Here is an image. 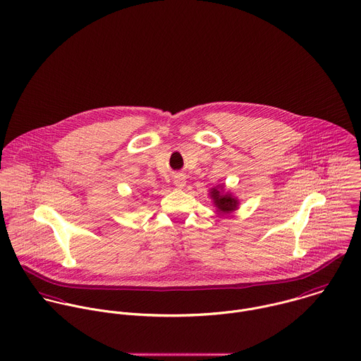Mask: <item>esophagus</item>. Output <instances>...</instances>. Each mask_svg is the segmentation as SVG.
<instances>
[{"mask_svg": "<svg viewBox=\"0 0 361 361\" xmlns=\"http://www.w3.org/2000/svg\"><path fill=\"white\" fill-rule=\"evenodd\" d=\"M173 185L178 188V189H183L185 185H186V176L183 173H176L173 176Z\"/></svg>", "mask_w": 361, "mask_h": 361, "instance_id": "obj_1", "label": "esophagus"}]
</instances>
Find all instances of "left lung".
Wrapping results in <instances>:
<instances>
[{"label": "left lung", "mask_w": 361, "mask_h": 361, "mask_svg": "<svg viewBox=\"0 0 361 361\" xmlns=\"http://www.w3.org/2000/svg\"><path fill=\"white\" fill-rule=\"evenodd\" d=\"M209 195L214 207L217 209V213L221 216L230 214L240 207V200L231 192L226 190V185H217L212 188Z\"/></svg>", "instance_id": "left-lung-1"}]
</instances>
